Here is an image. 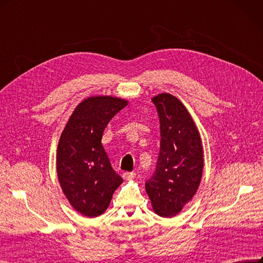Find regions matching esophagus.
<instances>
[{
  "mask_svg": "<svg viewBox=\"0 0 263 263\" xmlns=\"http://www.w3.org/2000/svg\"><path fill=\"white\" fill-rule=\"evenodd\" d=\"M136 176L135 173H133V172H126V173L123 174V178L125 180H130V179H134Z\"/></svg>",
  "mask_w": 263,
  "mask_h": 263,
  "instance_id": "34e87169",
  "label": "esophagus"
}]
</instances>
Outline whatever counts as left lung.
I'll use <instances>...</instances> for the list:
<instances>
[{
	"mask_svg": "<svg viewBox=\"0 0 263 263\" xmlns=\"http://www.w3.org/2000/svg\"><path fill=\"white\" fill-rule=\"evenodd\" d=\"M161 130L160 153L146 192L155 211L173 218L196 195L203 171L200 134L185 105L170 93L152 98Z\"/></svg>",
	"mask_w": 263,
	"mask_h": 263,
	"instance_id": "8db88e82",
	"label": "left lung"
}]
</instances>
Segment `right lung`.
<instances>
[{
	"instance_id": "obj_1",
	"label": "right lung",
	"mask_w": 263,
	"mask_h": 263,
	"mask_svg": "<svg viewBox=\"0 0 263 263\" xmlns=\"http://www.w3.org/2000/svg\"><path fill=\"white\" fill-rule=\"evenodd\" d=\"M128 104L125 99L92 96L81 101L62 132L57 152L59 183L70 205L89 218L102 214L122 183L101 143L112 117Z\"/></svg>"
}]
</instances>
